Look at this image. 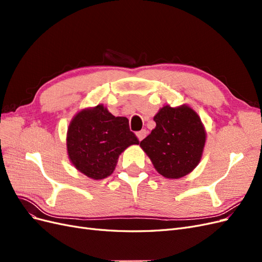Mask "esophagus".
<instances>
[{
	"mask_svg": "<svg viewBox=\"0 0 262 262\" xmlns=\"http://www.w3.org/2000/svg\"><path fill=\"white\" fill-rule=\"evenodd\" d=\"M146 134H147V131H146V130H141V131H139V132L137 133V138H138L139 141H142V140H143V139L146 137Z\"/></svg>",
	"mask_w": 262,
	"mask_h": 262,
	"instance_id": "obj_1",
	"label": "esophagus"
}]
</instances>
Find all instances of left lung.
Masks as SVG:
<instances>
[{
  "label": "left lung",
  "instance_id": "1",
  "mask_svg": "<svg viewBox=\"0 0 262 262\" xmlns=\"http://www.w3.org/2000/svg\"><path fill=\"white\" fill-rule=\"evenodd\" d=\"M156 126L140 142L158 173L179 179L191 172L200 163L207 132L194 110L184 104L165 105L154 116Z\"/></svg>",
  "mask_w": 262,
  "mask_h": 262
}]
</instances>
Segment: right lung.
I'll return each instance as SVG.
<instances>
[{
  "label": "right lung",
  "mask_w": 262,
  "mask_h": 262,
  "mask_svg": "<svg viewBox=\"0 0 262 262\" xmlns=\"http://www.w3.org/2000/svg\"><path fill=\"white\" fill-rule=\"evenodd\" d=\"M133 144L139 140L130 131L128 118L115 117L102 104L80 110L68 128L69 160L94 180L112 175L119 156Z\"/></svg>",
  "instance_id": "obj_1"
}]
</instances>
